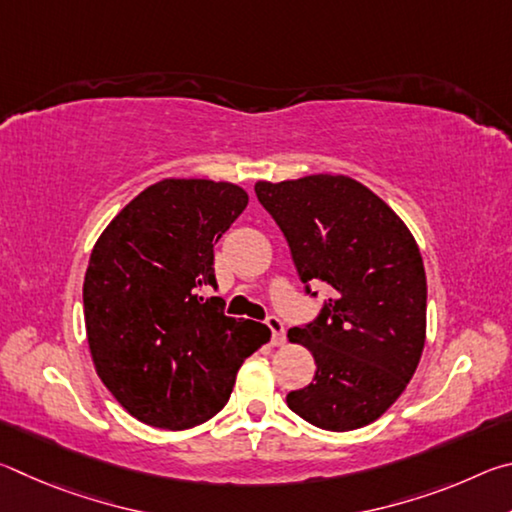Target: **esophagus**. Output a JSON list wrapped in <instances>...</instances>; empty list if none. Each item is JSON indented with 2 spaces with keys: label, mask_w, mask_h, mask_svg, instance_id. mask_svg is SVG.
Masks as SVG:
<instances>
[{
  "label": "esophagus",
  "mask_w": 512,
  "mask_h": 512,
  "mask_svg": "<svg viewBox=\"0 0 512 512\" xmlns=\"http://www.w3.org/2000/svg\"><path fill=\"white\" fill-rule=\"evenodd\" d=\"M266 325H268V329H271L273 345H282L284 343V323H282V320L277 316H268Z\"/></svg>",
  "instance_id": "1"
}]
</instances>
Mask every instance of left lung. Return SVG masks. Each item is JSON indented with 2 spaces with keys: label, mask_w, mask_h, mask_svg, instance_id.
<instances>
[{
  "label": "left lung",
  "mask_w": 512,
  "mask_h": 512,
  "mask_svg": "<svg viewBox=\"0 0 512 512\" xmlns=\"http://www.w3.org/2000/svg\"><path fill=\"white\" fill-rule=\"evenodd\" d=\"M255 194L287 237L307 293L309 282L332 287L314 323L287 334L316 361L314 381L287 395L289 409L327 431L366 427L391 409L422 357L420 248L400 216L348 176L259 180Z\"/></svg>",
  "instance_id": "obj_1"
}]
</instances>
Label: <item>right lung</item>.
Returning <instances> with one entry per match:
<instances>
[{"label": "right lung", "instance_id": "right-lung-1", "mask_svg": "<svg viewBox=\"0 0 512 512\" xmlns=\"http://www.w3.org/2000/svg\"><path fill=\"white\" fill-rule=\"evenodd\" d=\"M239 185L164 178L137 194L92 248L83 314L97 375L124 409L171 431L214 418L237 372L271 339L223 314L214 244L246 210Z\"/></svg>", "mask_w": 512, "mask_h": 512}]
</instances>
